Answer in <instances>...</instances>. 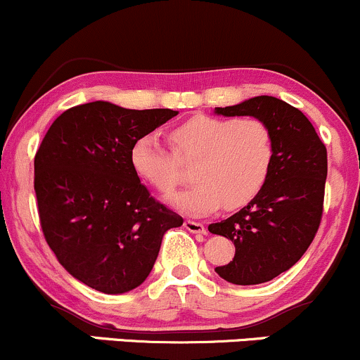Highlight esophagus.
Segmentation results:
<instances>
[{"label": "esophagus", "mask_w": 360, "mask_h": 360, "mask_svg": "<svg viewBox=\"0 0 360 360\" xmlns=\"http://www.w3.org/2000/svg\"><path fill=\"white\" fill-rule=\"evenodd\" d=\"M184 226H185V230H188V231H191V233H200V235H206L207 233L206 226H204L202 223L192 221V219H185Z\"/></svg>", "instance_id": "esophagus-1"}]
</instances>
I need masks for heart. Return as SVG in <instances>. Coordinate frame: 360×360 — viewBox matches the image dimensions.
<instances>
[{"label":"heart","instance_id":"1","mask_svg":"<svg viewBox=\"0 0 360 360\" xmlns=\"http://www.w3.org/2000/svg\"><path fill=\"white\" fill-rule=\"evenodd\" d=\"M173 150L156 134L135 139L130 163L141 180L168 194L180 181V161H194L185 191L169 197L173 207L192 216L211 214L221 204L245 206L264 187L274 160L269 127L254 117L225 118L199 115L169 132Z\"/></svg>","mask_w":360,"mask_h":360}]
</instances>
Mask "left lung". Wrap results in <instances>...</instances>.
Here are the masks:
<instances>
[{
	"mask_svg": "<svg viewBox=\"0 0 360 360\" xmlns=\"http://www.w3.org/2000/svg\"><path fill=\"white\" fill-rule=\"evenodd\" d=\"M223 117L262 120L274 139V160L259 194L207 230L230 238L235 257L216 273L233 285H257L292 268L314 240L323 218L326 146L307 117L273 96L216 108Z\"/></svg>",
	"mask_w": 360,
	"mask_h": 360,
	"instance_id": "obj_1",
	"label": "left lung"
}]
</instances>
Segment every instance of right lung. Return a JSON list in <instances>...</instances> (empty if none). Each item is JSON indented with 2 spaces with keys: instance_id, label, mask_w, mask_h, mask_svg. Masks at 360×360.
I'll list each match as a JSON object with an SVG mask.
<instances>
[{
  "instance_id": "obj_1",
  "label": "right lung",
  "mask_w": 360,
  "mask_h": 360,
  "mask_svg": "<svg viewBox=\"0 0 360 360\" xmlns=\"http://www.w3.org/2000/svg\"><path fill=\"white\" fill-rule=\"evenodd\" d=\"M106 101L63 111L34 158V191L46 242L87 287L125 293L149 276L161 242L184 218L154 199L130 163L135 139L176 117Z\"/></svg>"
}]
</instances>
